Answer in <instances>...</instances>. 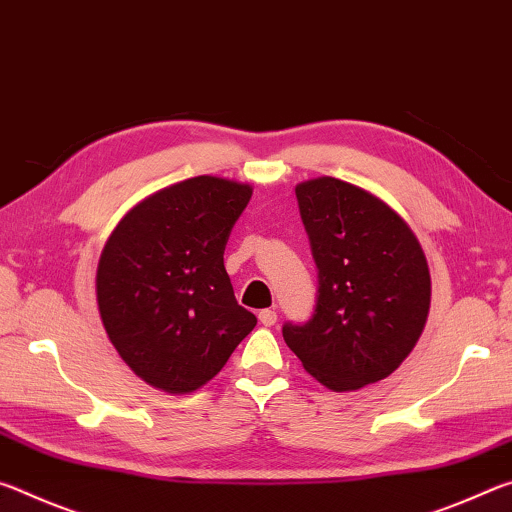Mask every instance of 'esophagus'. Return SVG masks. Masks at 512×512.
Instances as JSON below:
<instances>
[{
    "label": "esophagus",
    "mask_w": 512,
    "mask_h": 512,
    "mask_svg": "<svg viewBox=\"0 0 512 512\" xmlns=\"http://www.w3.org/2000/svg\"><path fill=\"white\" fill-rule=\"evenodd\" d=\"M259 323H262L264 327H271L277 323V314L273 309H262L259 311Z\"/></svg>",
    "instance_id": "1"
}]
</instances>
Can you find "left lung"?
<instances>
[{"label":"left lung","mask_w":512,"mask_h":512,"mask_svg":"<svg viewBox=\"0 0 512 512\" xmlns=\"http://www.w3.org/2000/svg\"><path fill=\"white\" fill-rule=\"evenodd\" d=\"M318 268L316 309L282 336L302 366L336 393L391 375L429 316L427 257L406 221L381 198L339 178L296 187Z\"/></svg>","instance_id":"8db88e82"}]
</instances>
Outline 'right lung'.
<instances>
[{
    "label": "right lung",
    "instance_id": "1",
    "mask_svg": "<svg viewBox=\"0 0 512 512\" xmlns=\"http://www.w3.org/2000/svg\"><path fill=\"white\" fill-rule=\"evenodd\" d=\"M250 196L253 187L237 180H183L137 203L103 246V327L126 366L153 388L173 395L201 388L257 325L223 266Z\"/></svg>",
    "mask_w": 512,
    "mask_h": 512
}]
</instances>
